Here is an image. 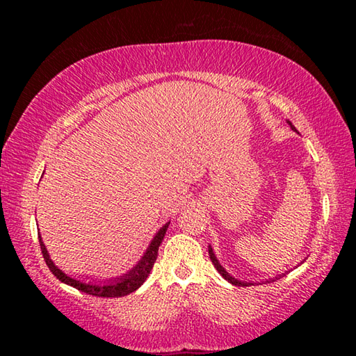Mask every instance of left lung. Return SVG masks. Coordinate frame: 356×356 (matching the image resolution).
I'll return each instance as SVG.
<instances>
[{"label":"left lung","mask_w":356,"mask_h":356,"mask_svg":"<svg viewBox=\"0 0 356 356\" xmlns=\"http://www.w3.org/2000/svg\"><path fill=\"white\" fill-rule=\"evenodd\" d=\"M287 122H289V120H287ZM289 125H291L292 130H295V127H293V125H292L291 122H289ZM209 256H210V261H212V264L215 265V268L218 270V273H220L226 281L231 282V284H234V286H252V284H254V282L238 281L237 278H234L232 275H229V273L226 272V270H225V267H222V265L218 262V259H216L215 252H213V250H212V246H209ZM276 280H278V276H276ZM270 281H275V280H270ZM267 282H268V281H267Z\"/></svg>","instance_id":"1"}]
</instances>
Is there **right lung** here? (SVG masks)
Returning a JSON list of instances; mask_svg holds the SVG:
<instances>
[{"instance_id": "right-lung-1", "label": "right lung", "mask_w": 356, "mask_h": 356, "mask_svg": "<svg viewBox=\"0 0 356 356\" xmlns=\"http://www.w3.org/2000/svg\"><path fill=\"white\" fill-rule=\"evenodd\" d=\"M170 226V222H166L163 227H160V231L155 234V237L152 238V242L147 246L146 252H144V256L138 261V264L135 265L134 268L129 270L127 273H124L122 276H118V278H113V280H106V281H102V282H84L80 280H75V278H70L69 275H65L63 270H59L55 262L50 259V254H48V251L45 248L44 242H42V237L39 236V243H40V250H42V254H44L45 262L48 265V268L51 270V273L56 276V278L64 282V284H69L72 287L78 289V291H81L84 293H89V295H94V297H125V295H129L131 292H135L138 287H141V284L144 281L147 280V276L150 273V270H152L154 264L156 261V256H159V248L161 242H163V237L166 234V229Z\"/></svg>"}]
</instances>
